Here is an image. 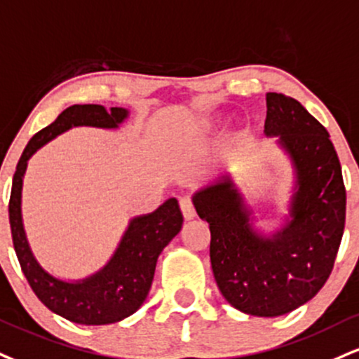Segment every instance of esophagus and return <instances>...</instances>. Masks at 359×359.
<instances>
[{"label": "esophagus", "mask_w": 359, "mask_h": 359, "mask_svg": "<svg viewBox=\"0 0 359 359\" xmlns=\"http://www.w3.org/2000/svg\"><path fill=\"white\" fill-rule=\"evenodd\" d=\"M180 209H182L184 217L187 219V221H191V219L196 217V209H194L192 201L189 197L180 198Z\"/></svg>", "instance_id": "esophagus-1"}]
</instances>
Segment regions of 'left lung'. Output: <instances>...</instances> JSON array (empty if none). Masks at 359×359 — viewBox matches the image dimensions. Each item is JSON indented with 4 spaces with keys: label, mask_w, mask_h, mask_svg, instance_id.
<instances>
[{
    "label": "left lung",
    "mask_w": 359,
    "mask_h": 359,
    "mask_svg": "<svg viewBox=\"0 0 359 359\" xmlns=\"http://www.w3.org/2000/svg\"><path fill=\"white\" fill-rule=\"evenodd\" d=\"M264 135L276 137L294 168L289 217L271 236L254 229L231 177L194 194L209 222L210 264L222 296L250 316L274 318L308 303L334 266L346 219V191L330 133L294 98L266 95Z\"/></svg>",
    "instance_id": "1"
}]
</instances>
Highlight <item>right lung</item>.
<instances>
[{"instance_id": "add662e5", "label": "right lung", "mask_w": 359, "mask_h": 359, "mask_svg": "<svg viewBox=\"0 0 359 359\" xmlns=\"http://www.w3.org/2000/svg\"><path fill=\"white\" fill-rule=\"evenodd\" d=\"M128 110L102 105H72L28 142L21 154L10 197V226L21 271L38 299L55 314L76 325L100 326L118 323L144 304L152 286L155 266L163 248L179 234L184 217L175 197L154 212L128 222L118 248L100 271L80 280H63L45 271L33 256L21 217V189L32 155L60 133L73 127L118 128Z\"/></svg>"}]
</instances>
